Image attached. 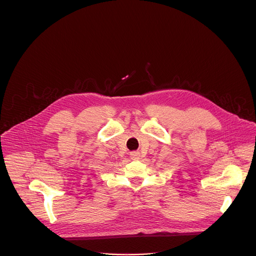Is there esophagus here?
I'll return each instance as SVG.
<instances>
[{
  "label": "esophagus",
  "instance_id": "obj_1",
  "mask_svg": "<svg viewBox=\"0 0 256 256\" xmlns=\"http://www.w3.org/2000/svg\"><path fill=\"white\" fill-rule=\"evenodd\" d=\"M130 158L134 160H138L140 158V153L138 151H132L130 152Z\"/></svg>",
  "mask_w": 256,
  "mask_h": 256
}]
</instances>
